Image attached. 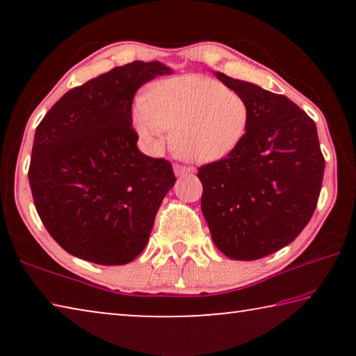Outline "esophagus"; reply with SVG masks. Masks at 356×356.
Returning a JSON list of instances; mask_svg holds the SVG:
<instances>
[{"label": "esophagus", "mask_w": 356, "mask_h": 356, "mask_svg": "<svg viewBox=\"0 0 356 356\" xmlns=\"http://www.w3.org/2000/svg\"><path fill=\"white\" fill-rule=\"evenodd\" d=\"M172 170L176 176H185V174H188L191 171L188 166H184V165H174Z\"/></svg>", "instance_id": "obj_1"}]
</instances>
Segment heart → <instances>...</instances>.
I'll list each match as a JSON object with an SVG mask.
<instances>
[{
  "mask_svg": "<svg viewBox=\"0 0 356 356\" xmlns=\"http://www.w3.org/2000/svg\"><path fill=\"white\" fill-rule=\"evenodd\" d=\"M250 111L242 95L202 75L156 81L135 108L136 131L152 150L172 130L174 152L185 160L209 163L236 149L248 129Z\"/></svg>",
  "mask_w": 356,
  "mask_h": 356,
  "instance_id": "b5f03b06",
  "label": "heart"
}]
</instances>
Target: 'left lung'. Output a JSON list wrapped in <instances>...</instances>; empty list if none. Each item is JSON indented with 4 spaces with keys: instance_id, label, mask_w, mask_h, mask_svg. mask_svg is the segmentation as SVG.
<instances>
[{
    "instance_id": "8db88e82",
    "label": "left lung",
    "mask_w": 356,
    "mask_h": 356,
    "mask_svg": "<svg viewBox=\"0 0 356 356\" xmlns=\"http://www.w3.org/2000/svg\"><path fill=\"white\" fill-rule=\"evenodd\" d=\"M250 119L227 156L197 170L212 240L234 261H256L297 238L314 213L325 159L314 120L286 95L215 72Z\"/></svg>"
}]
</instances>
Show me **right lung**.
<instances>
[{
  "label": "right lung",
  "mask_w": 356,
  "mask_h": 356,
  "mask_svg": "<svg viewBox=\"0 0 356 356\" xmlns=\"http://www.w3.org/2000/svg\"><path fill=\"white\" fill-rule=\"evenodd\" d=\"M171 74L159 61L114 67L65 92L35 129L34 206L69 254L124 265L147 245L176 177L170 161L138 149L131 102L144 83Z\"/></svg>",
  "instance_id": "obj_1"
}]
</instances>
